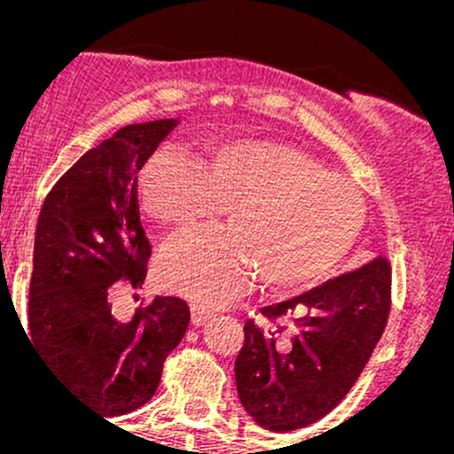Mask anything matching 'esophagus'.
I'll use <instances>...</instances> for the list:
<instances>
[{
  "label": "esophagus",
  "mask_w": 454,
  "mask_h": 454,
  "mask_svg": "<svg viewBox=\"0 0 454 454\" xmlns=\"http://www.w3.org/2000/svg\"><path fill=\"white\" fill-rule=\"evenodd\" d=\"M190 314H192V325H194V326L205 325V322L211 317V311L207 309V307H202V305H198V303H192L190 305Z\"/></svg>",
  "instance_id": "obj_1"
}]
</instances>
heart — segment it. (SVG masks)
Here are the masks:
<instances>
[{"instance_id": "heart-1", "label": "heart", "mask_w": 454, "mask_h": 454, "mask_svg": "<svg viewBox=\"0 0 454 454\" xmlns=\"http://www.w3.org/2000/svg\"><path fill=\"white\" fill-rule=\"evenodd\" d=\"M151 220L190 231L228 209L231 228L176 239L161 252V288L202 305L237 299L256 278L273 290L325 279L356 243L364 198L305 151L270 140H237L198 161L160 151L140 175Z\"/></svg>"}]
</instances>
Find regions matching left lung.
Segmentation results:
<instances>
[{"label":"left lung","mask_w":454,"mask_h":454,"mask_svg":"<svg viewBox=\"0 0 454 454\" xmlns=\"http://www.w3.org/2000/svg\"><path fill=\"white\" fill-rule=\"evenodd\" d=\"M390 262L378 256L309 293L264 307L273 328L245 322L237 393L260 427L294 431L326 416L354 387L382 337Z\"/></svg>","instance_id":"left-lung-1"}]
</instances>
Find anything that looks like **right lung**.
<instances>
[{"label": "right lung", "instance_id": "obj_1", "mask_svg": "<svg viewBox=\"0 0 454 454\" xmlns=\"http://www.w3.org/2000/svg\"><path fill=\"white\" fill-rule=\"evenodd\" d=\"M176 123H132L87 151L49 192L35 228L27 340L104 416L153 397L166 356L190 325V307L176 296H155L129 317L111 305L147 278L138 173Z\"/></svg>", "mask_w": 454, "mask_h": 454}]
</instances>
